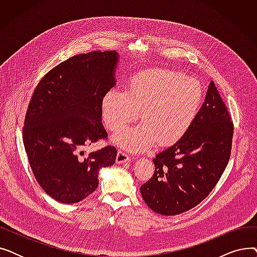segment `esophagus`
Listing matches in <instances>:
<instances>
[{
  "instance_id": "34e87169",
  "label": "esophagus",
  "mask_w": 257,
  "mask_h": 257,
  "mask_svg": "<svg viewBox=\"0 0 257 257\" xmlns=\"http://www.w3.org/2000/svg\"><path fill=\"white\" fill-rule=\"evenodd\" d=\"M130 160V157L123 151H118L117 154H116V164H124V163H128V161Z\"/></svg>"
}]
</instances>
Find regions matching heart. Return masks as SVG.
<instances>
[{"instance_id": "obj_1", "label": "heart", "mask_w": 257, "mask_h": 257, "mask_svg": "<svg viewBox=\"0 0 257 257\" xmlns=\"http://www.w3.org/2000/svg\"><path fill=\"white\" fill-rule=\"evenodd\" d=\"M203 98L198 80L152 69L130 78L126 90H108L102 99V112L111 131L123 128L140 113L143 121L117 131L112 141L128 151L143 152L156 141L160 146L179 142L194 124Z\"/></svg>"}]
</instances>
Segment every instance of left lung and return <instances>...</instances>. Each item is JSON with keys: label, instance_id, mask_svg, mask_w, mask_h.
Masks as SVG:
<instances>
[{"label": "left lung", "instance_id": "1", "mask_svg": "<svg viewBox=\"0 0 257 257\" xmlns=\"http://www.w3.org/2000/svg\"><path fill=\"white\" fill-rule=\"evenodd\" d=\"M232 138L230 114L211 81L190 130L153 159V176L141 186L146 204L159 214L175 215L201 203L227 167Z\"/></svg>", "mask_w": 257, "mask_h": 257}]
</instances>
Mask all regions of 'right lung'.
Instances as JSON below:
<instances>
[{
	"instance_id": "1",
	"label": "right lung",
	"mask_w": 257,
	"mask_h": 257,
	"mask_svg": "<svg viewBox=\"0 0 257 257\" xmlns=\"http://www.w3.org/2000/svg\"><path fill=\"white\" fill-rule=\"evenodd\" d=\"M115 51L79 54L39 81L31 97L23 141L34 176L58 202L77 203L99 185L101 168L115 163L113 146L85 154L86 146L107 139L102 99L115 85Z\"/></svg>"
}]
</instances>
